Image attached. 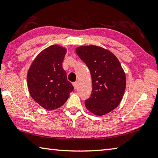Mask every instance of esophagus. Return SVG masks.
<instances>
[{"instance_id":"obj_1","label":"esophagus","mask_w":158,"mask_h":158,"mask_svg":"<svg viewBox=\"0 0 158 158\" xmlns=\"http://www.w3.org/2000/svg\"><path fill=\"white\" fill-rule=\"evenodd\" d=\"M73 85H74V89H77V86H78V83H77V82H74L73 83Z\"/></svg>"}]
</instances>
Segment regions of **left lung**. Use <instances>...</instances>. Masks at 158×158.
Listing matches in <instances>:
<instances>
[{
    "label": "left lung",
    "mask_w": 158,
    "mask_h": 158,
    "mask_svg": "<svg viewBox=\"0 0 158 158\" xmlns=\"http://www.w3.org/2000/svg\"><path fill=\"white\" fill-rule=\"evenodd\" d=\"M78 56L86 64L92 79V93L85 101L86 109L102 116L116 109L126 87L125 73L113 53L95 45L76 48Z\"/></svg>",
    "instance_id": "left-lung-1"
}]
</instances>
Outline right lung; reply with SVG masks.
Masks as SVG:
<instances>
[{
    "label": "right lung",
    "instance_id": "add662e5",
    "mask_svg": "<svg viewBox=\"0 0 158 158\" xmlns=\"http://www.w3.org/2000/svg\"><path fill=\"white\" fill-rule=\"evenodd\" d=\"M66 53V48L60 45L48 47L37 56L28 70L29 93L40 106L47 110L62 106L74 89L63 68Z\"/></svg>",
    "mask_w": 158,
    "mask_h": 158
}]
</instances>
